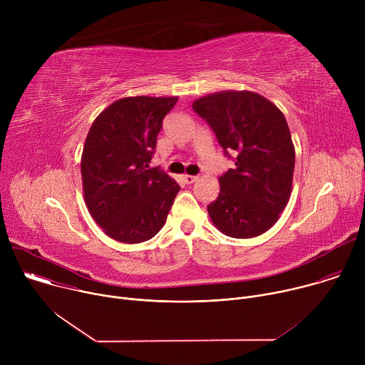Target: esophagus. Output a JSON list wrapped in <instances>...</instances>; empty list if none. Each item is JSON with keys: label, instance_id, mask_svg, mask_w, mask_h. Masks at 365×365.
I'll return each instance as SVG.
<instances>
[{"label": "esophagus", "instance_id": "esophagus-1", "mask_svg": "<svg viewBox=\"0 0 365 365\" xmlns=\"http://www.w3.org/2000/svg\"><path fill=\"white\" fill-rule=\"evenodd\" d=\"M196 179H197V176H192V175H183V180H185V183H187V185H190V183L196 182Z\"/></svg>", "mask_w": 365, "mask_h": 365}]
</instances>
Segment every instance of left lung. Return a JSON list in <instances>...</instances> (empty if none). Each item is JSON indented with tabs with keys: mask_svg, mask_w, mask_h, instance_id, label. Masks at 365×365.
<instances>
[{
	"mask_svg": "<svg viewBox=\"0 0 365 365\" xmlns=\"http://www.w3.org/2000/svg\"><path fill=\"white\" fill-rule=\"evenodd\" d=\"M192 108L214 130L235 166L220 176V195L207 205L212 224L232 238L269 231L289 203L294 145L283 113L252 91H221L197 98Z\"/></svg>",
	"mask_w": 365,
	"mask_h": 365,
	"instance_id": "obj_1",
	"label": "left lung"
}]
</instances>
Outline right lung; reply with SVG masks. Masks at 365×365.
<instances>
[{
  "instance_id": "right-lung-1",
  "label": "right lung",
  "mask_w": 365,
  "mask_h": 365,
  "mask_svg": "<svg viewBox=\"0 0 365 365\" xmlns=\"http://www.w3.org/2000/svg\"><path fill=\"white\" fill-rule=\"evenodd\" d=\"M178 96H127L92 123L82 151L83 199L110 238L138 244L158 234L180 186L150 168L165 115Z\"/></svg>"
}]
</instances>
